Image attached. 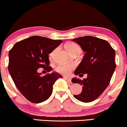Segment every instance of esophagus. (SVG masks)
Wrapping results in <instances>:
<instances>
[{"instance_id":"34e87169","label":"esophagus","mask_w":127,"mask_h":127,"mask_svg":"<svg viewBox=\"0 0 127 127\" xmlns=\"http://www.w3.org/2000/svg\"><path fill=\"white\" fill-rule=\"evenodd\" d=\"M64 79L66 80V81H68V82H71V79L70 78H67V77H64Z\"/></svg>"}]
</instances>
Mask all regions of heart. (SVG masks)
Here are the masks:
<instances>
[{
    "label": "heart",
    "mask_w": 127,
    "mask_h": 127,
    "mask_svg": "<svg viewBox=\"0 0 127 127\" xmlns=\"http://www.w3.org/2000/svg\"><path fill=\"white\" fill-rule=\"evenodd\" d=\"M66 49L70 54H73L76 52H81V49L79 47V46L75 44V43H68L66 45ZM56 50L57 49H55L54 50H53L51 52L50 54H49L50 58L53 57ZM74 67H75V65L73 64H60L56 67L55 69L58 72L60 73L68 75Z\"/></svg>",
    "instance_id": "b5f03b06"
}]
</instances>
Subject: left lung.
Here are the masks:
<instances>
[{
  "mask_svg": "<svg viewBox=\"0 0 127 127\" xmlns=\"http://www.w3.org/2000/svg\"><path fill=\"white\" fill-rule=\"evenodd\" d=\"M80 45L85 55L75 70L76 75L87 74L83 81L76 78L72 79L73 83L82 86V91L73 97L84 103L97 99L106 90L110 83L116 68L115 51L107 41L87 36L72 39Z\"/></svg>",
  "mask_w": 127,
  "mask_h": 127,
  "instance_id": "1",
  "label": "left lung"
}]
</instances>
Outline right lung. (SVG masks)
I'll return each mask as SVG.
<instances>
[{
	"mask_svg": "<svg viewBox=\"0 0 127 127\" xmlns=\"http://www.w3.org/2000/svg\"><path fill=\"white\" fill-rule=\"evenodd\" d=\"M62 42L33 36L16 43L9 52L10 75L20 93L32 103H39L48 99L55 82L63 78L55 72L43 76L37 72L39 68L48 72L52 70L48 55Z\"/></svg>",
	"mask_w": 127,
	"mask_h": 127,
	"instance_id": "add662e5",
	"label": "right lung"
}]
</instances>
